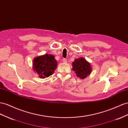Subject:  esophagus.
Returning <instances> with one entry per match:
<instances>
[{"instance_id":"1","label":"esophagus","mask_w":128,"mask_h":128,"mask_svg":"<svg viewBox=\"0 0 128 128\" xmlns=\"http://www.w3.org/2000/svg\"><path fill=\"white\" fill-rule=\"evenodd\" d=\"M62 62H63L64 63H67V61L66 59V58H64L63 59H62Z\"/></svg>"}]
</instances>
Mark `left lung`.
Returning a JSON list of instances; mask_svg holds the SVG:
<instances>
[{"mask_svg":"<svg viewBox=\"0 0 128 128\" xmlns=\"http://www.w3.org/2000/svg\"><path fill=\"white\" fill-rule=\"evenodd\" d=\"M72 70L75 72L78 78L84 79L91 74L92 66L88 61L84 58H76L72 62Z\"/></svg>","mask_w":128,"mask_h":128,"instance_id":"1","label":"left lung"}]
</instances>
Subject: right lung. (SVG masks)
<instances>
[{
  "label": "right lung",
  "instance_id": "obj_1",
  "mask_svg": "<svg viewBox=\"0 0 128 128\" xmlns=\"http://www.w3.org/2000/svg\"><path fill=\"white\" fill-rule=\"evenodd\" d=\"M32 64L33 70L39 78H44L54 73L58 62L54 56L47 54L34 58Z\"/></svg>",
  "mask_w": 128,
  "mask_h": 128
}]
</instances>
